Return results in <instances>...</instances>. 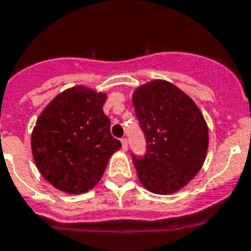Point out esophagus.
<instances>
[{
	"instance_id": "esophagus-1",
	"label": "esophagus",
	"mask_w": 251,
	"mask_h": 251,
	"mask_svg": "<svg viewBox=\"0 0 251 251\" xmlns=\"http://www.w3.org/2000/svg\"><path fill=\"white\" fill-rule=\"evenodd\" d=\"M121 144H122V151H127V140H126V138L121 139Z\"/></svg>"
}]
</instances>
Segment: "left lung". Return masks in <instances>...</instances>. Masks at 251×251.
<instances>
[{"label": "left lung", "instance_id": "left-lung-1", "mask_svg": "<svg viewBox=\"0 0 251 251\" xmlns=\"http://www.w3.org/2000/svg\"><path fill=\"white\" fill-rule=\"evenodd\" d=\"M132 103L147 151L132 153L138 177L149 191L171 194L199 172L208 148V127L191 98L174 84L153 80L139 86Z\"/></svg>", "mask_w": 251, "mask_h": 251}]
</instances>
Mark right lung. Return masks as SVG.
Listing matches in <instances>:
<instances>
[{
	"label": "right lung",
	"instance_id": "1",
	"mask_svg": "<svg viewBox=\"0 0 251 251\" xmlns=\"http://www.w3.org/2000/svg\"><path fill=\"white\" fill-rule=\"evenodd\" d=\"M104 102V93L74 86L58 94L38 117L31 134L33 157L42 176L58 190H90L121 148L109 131Z\"/></svg>",
	"mask_w": 251,
	"mask_h": 251
}]
</instances>
